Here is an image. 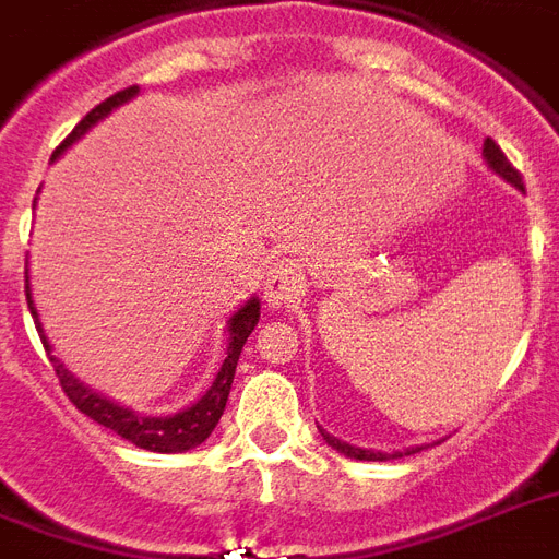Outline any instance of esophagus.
Returning a JSON list of instances; mask_svg holds the SVG:
<instances>
[{
  "label": "esophagus",
  "instance_id": "esophagus-1",
  "mask_svg": "<svg viewBox=\"0 0 559 559\" xmlns=\"http://www.w3.org/2000/svg\"><path fill=\"white\" fill-rule=\"evenodd\" d=\"M305 289V275L296 261H281L266 272V298L270 305H287Z\"/></svg>",
  "mask_w": 559,
  "mask_h": 559
}]
</instances>
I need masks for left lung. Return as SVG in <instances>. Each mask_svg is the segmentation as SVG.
I'll list each match as a JSON object with an SVG mask.
<instances>
[{
  "label": "left lung",
  "mask_w": 559,
  "mask_h": 559,
  "mask_svg": "<svg viewBox=\"0 0 559 559\" xmlns=\"http://www.w3.org/2000/svg\"><path fill=\"white\" fill-rule=\"evenodd\" d=\"M484 160H487L489 169H492L496 176L504 178L507 185H513L516 190H522V193H525V181H522V176H519V169H513V164L507 160L504 152H501V148H498L489 138L484 140ZM319 433H322V440H325L331 449H336L340 454H346V457H355V460H390V457H404V454H416V451H421V445H416V449H404V451H393V454H386V451L357 449V445H352V442L336 440V437H331V433L322 431V428H319Z\"/></svg>",
  "instance_id": "left-lung-1"
}]
</instances>
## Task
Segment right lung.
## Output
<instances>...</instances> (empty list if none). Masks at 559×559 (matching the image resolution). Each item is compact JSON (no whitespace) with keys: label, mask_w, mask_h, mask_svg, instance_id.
Segmentation results:
<instances>
[{"label":"right lung","mask_w":559,"mask_h":559,"mask_svg":"<svg viewBox=\"0 0 559 559\" xmlns=\"http://www.w3.org/2000/svg\"><path fill=\"white\" fill-rule=\"evenodd\" d=\"M140 93V87H126V91L114 93L110 99H105L102 105L87 114V117L81 119L79 126L72 128V134L63 140L61 146L52 152V160L58 155H63L67 148L75 143L79 138H84L87 131H91L99 119H105L114 108L119 105H126L128 99H134ZM25 298H28V310H32L34 325H37V334L43 340V348L46 352H52L49 346V340L43 334L40 319H37V308H34V298H32V287H28V278H25ZM258 319H261V301L251 296L246 305H242L231 319H228V348H225V360L219 366V372L213 378L211 390L199 399L195 404L185 407V411L173 413V416H143V413H134L122 407V404L110 402L105 395L93 393L91 386H84V383L63 369V364H58V357L52 355L55 364V374H58V381H61L63 393L70 395V402L79 407L84 416H91L93 421H99L105 428H110L114 433H119L122 440L134 442L138 449L146 451H157V454H176V451H190L195 445H202L211 431L216 428V421L223 416L225 402H228V393H231V383H234V372H237V360H240V352L246 346V340L258 325Z\"/></svg>","instance_id":"1"}]
</instances>
